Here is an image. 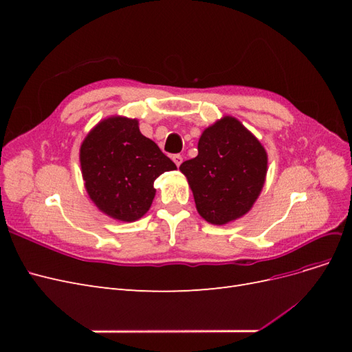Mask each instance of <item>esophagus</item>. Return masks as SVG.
<instances>
[{
    "label": "esophagus",
    "instance_id": "obj_1",
    "mask_svg": "<svg viewBox=\"0 0 352 352\" xmlns=\"http://www.w3.org/2000/svg\"><path fill=\"white\" fill-rule=\"evenodd\" d=\"M173 162H175V164L179 167L180 164H182L184 158H182V155H180V154H175V155H173Z\"/></svg>",
    "mask_w": 352,
    "mask_h": 352
}]
</instances>
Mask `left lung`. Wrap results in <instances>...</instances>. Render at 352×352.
Returning <instances> with one entry per match:
<instances>
[{
  "mask_svg": "<svg viewBox=\"0 0 352 352\" xmlns=\"http://www.w3.org/2000/svg\"><path fill=\"white\" fill-rule=\"evenodd\" d=\"M195 206L211 225H226L251 210L258 198L267 153L247 127L226 116L202 132L198 155L180 164Z\"/></svg>",
  "mask_w": 352,
  "mask_h": 352,
  "instance_id": "obj_1",
  "label": "left lung"
}]
</instances>
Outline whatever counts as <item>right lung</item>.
<instances>
[{
	"label": "right lung",
	"instance_id": "obj_1",
	"mask_svg": "<svg viewBox=\"0 0 352 352\" xmlns=\"http://www.w3.org/2000/svg\"><path fill=\"white\" fill-rule=\"evenodd\" d=\"M80 167L94 204L116 220L135 221L153 204L154 180L176 164L140 132L136 119L114 116L83 140Z\"/></svg>",
	"mask_w": 352,
	"mask_h": 352
}]
</instances>
